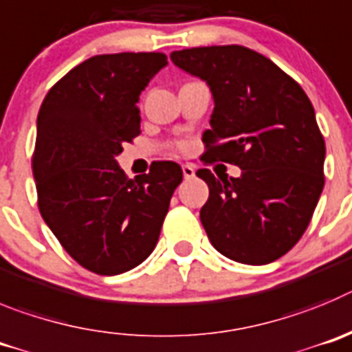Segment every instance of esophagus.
Segmentation results:
<instances>
[{
  "mask_svg": "<svg viewBox=\"0 0 352 352\" xmlns=\"http://www.w3.org/2000/svg\"><path fill=\"white\" fill-rule=\"evenodd\" d=\"M182 173L184 179H192L195 177V168H192L191 164H182Z\"/></svg>",
  "mask_w": 352,
  "mask_h": 352,
  "instance_id": "esophagus-1",
  "label": "esophagus"
}]
</instances>
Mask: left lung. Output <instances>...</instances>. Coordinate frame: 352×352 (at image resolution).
<instances>
[{
    "mask_svg": "<svg viewBox=\"0 0 352 352\" xmlns=\"http://www.w3.org/2000/svg\"><path fill=\"white\" fill-rule=\"evenodd\" d=\"M170 59L210 87L205 163L242 170L221 181L208 168L196 172L208 184L199 210L208 240L233 261H275L302 239L324 186L326 147L314 107L298 82L247 47H196Z\"/></svg>",
    "mask_w": 352,
    "mask_h": 352,
    "instance_id": "left-lung-1",
    "label": "left lung"
}]
</instances>
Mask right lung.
<instances>
[{"label":"right lung","mask_w":352,"mask_h":352,"mask_svg":"<svg viewBox=\"0 0 352 352\" xmlns=\"http://www.w3.org/2000/svg\"><path fill=\"white\" fill-rule=\"evenodd\" d=\"M166 65L161 52L94 56L69 69L38 112L40 214L65 251L94 274H124L148 258L182 182L173 161L128 179L116 160L140 133L142 91Z\"/></svg>","instance_id":"obj_1"}]
</instances>
